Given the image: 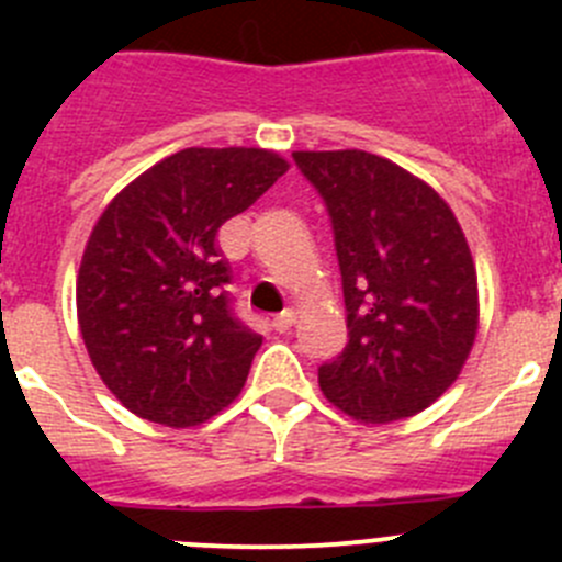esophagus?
Returning <instances> with one entry per match:
<instances>
[{"instance_id": "34e87169", "label": "esophagus", "mask_w": 562, "mask_h": 562, "mask_svg": "<svg viewBox=\"0 0 562 562\" xmlns=\"http://www.w3.org/2000/svg\"><path fill=\"white\" fill-rule=\"evenodd\" d=\"M293 323H296V313H293V310H285V313L277 315L274 321H271V326H274V331L285 334V331H291Z\"/></svg>"}]
</instances>
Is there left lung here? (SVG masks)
<instances>
[{
    "label": "left lung",
    "instance_id": "8db88e82",
    "mask_svg": "<svg viewBox=\"0 0 562 562\" xmlns=\"http://www.w3.org/2000/svg\"><path fill=\"white\" fill-rule=\"evenodd\" d=\"M326 201L342 271L348 345L317 370L326 400L364 424L432 405L479 331V277L449 203L361 149L293 151Z\"/></svg>",
    "mask_w": 562,
    "mask_h": 562
}]
</instances>
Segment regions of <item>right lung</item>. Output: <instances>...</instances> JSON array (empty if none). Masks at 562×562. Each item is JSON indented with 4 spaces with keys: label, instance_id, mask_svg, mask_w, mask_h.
<instances>
[{
    "label": "right lung",
    "instance_id": "right-lung-1",
    "mask_svg": "<svg viewBox=\"0 0 562 562\" xmlns=\"http://www.w3.org/2000/svg\"><path fill=\"white\" fill-rule=\"evenodd\" d=\"M288 168L269 149L190 146L130 181L94 223L78 326L100 381L138 418L198 427L245 389L263 339L231 313L214 239Z\"/></svg>",
    "mask_w": 562,
    "mask_h": 562
}]
</instances>
